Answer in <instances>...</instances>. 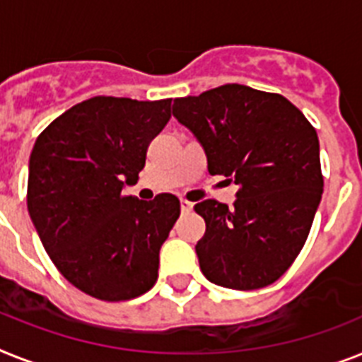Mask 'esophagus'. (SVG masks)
Wrapping results in <instances>:
<instances>
[{"label":"esophagus","instance_id":"obj_1","mask_svg":"<svg viewBox=\"0 0 362 362\" xmlns=\"http://www.w3.org/2000/svg\"><path fill=\"white\" fill-rule=\"evenodd\" d=\"M192 207H194L192 202H188V199H181V211H183V213H188V211H192Z\"/></svg>","mask_w":362,"mask_h":362}]
</instances>
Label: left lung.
<instances>
[{
  "instance_id": "8db88e82",
  "label": "left lung",
  "mask_w": 362,
  "mask_h": 362,
  "mask_svg": "<svg viewBox=\"0 0 362 362\" xmlns=\"http://www.w3.org/2000/svg\"><path fill=\"white\" fill-rule=\"evenodd\" d=\"M174 116L205 149L209 174L238 185L233 207L194 205L207 226L196 244L203 276L235 291L272 285L300 255L320 205L316 129L281 94L237 83L175 98Z\"/></svg>"
}]
</instances>
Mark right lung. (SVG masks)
Instances as JSON below:
<instances>
[{
    "mask_svg": "<svg viewBox=\"0 0 362 362\" xmlns=\"http://www.w3.org/2000/svg\"><path fill=\"white\" fill-rule=\"evenodd\" d=\"M170 105L95 95L62 112L33 146L29 216L57 270L95 300H133L157 281L181 205L174 194L142 202L124 187L139 181Z\"/></svg>",
    "mask_w": 362,
    "mask_h": 362,
    "instance_id": "right-lung-1",
    "label": "right lung"
}]
</instances>
